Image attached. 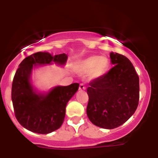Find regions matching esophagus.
<instances>
[{
	"mask_svg": "<svg viewBox=\"0 0 158 158\" xmlns=\"http://www.w3.org/2000/svg\"><path fill=\"white\" fill-rule=\"evenodd\" d=\"M85 86L84 84H80L79 85V90H85Z\"/></svg>",
	"mask_w": 158,
	"mask_h": 158,
	"instance_id": "obj_1",
	"label": "esophagus"
}]
</instances>
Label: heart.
I'll return each mask as SVG.
<instances>
[{"mask_svg":"<svg viewBox=\"0 0 158 158\" xmlns=\"http://www.w3.org/2000/svg\"><path fill=\"white\" fill-rule=\"evenodd\" d=\"M108 67L109 61L106 57L92 55L79 61L76 66V71L79 75L88 74V79L92 80L104 75Z\"/></svg>","mask_w":158,"mask_h":158,"instance_id":"1","label":"heart"}]
</instances>
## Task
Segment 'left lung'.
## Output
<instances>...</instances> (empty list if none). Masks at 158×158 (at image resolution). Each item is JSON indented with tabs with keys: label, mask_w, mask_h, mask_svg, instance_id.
<instances>
[{
	"label": "left lung",
	"mask_w": 158,
	"mask_h": 158,
	"mask_svg": "<svg viewBox=\"0 0 158 158\" xmlns=\"http://www.w3.org/2000/svg\"><path fill=\"white\" fill-rule=\"evenodd\" d=\"M114 65L102 77L89 84L87 115L98 127L113 129L126 123L135 114L139 102V77L126 56L110 52Z\"/></svg>",
	"instance_id": "1"
}]
</instances>
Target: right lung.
Segmentation results:
<instances>
[{
  "mask_svg": "<svg viewBox=\"0 0 158 158\" xmlns=\"http://www.w3.org/2000/svg\"><path fill=\"white\" fill-rule=\"evenodd\" d=\"M67 60L65 53L53 56L48 52H38L25 58L19 64L12 81V101L16 119L26 129L46 135L62 125L67 104L79 85H59L41 91L32 84V74L35 69L46 65L63 67Z\"/></svg>",
  "mask_w": 158,
  "mask_h": 158,
  "instance_id": "right-lung-1",
  "label": "right lung"
}]
</instances>
